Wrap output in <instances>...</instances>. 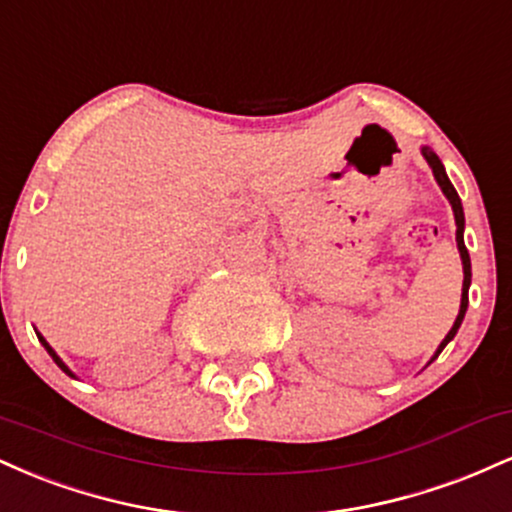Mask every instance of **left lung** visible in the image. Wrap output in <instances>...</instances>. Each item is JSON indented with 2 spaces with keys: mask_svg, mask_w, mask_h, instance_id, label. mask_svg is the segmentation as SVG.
<instances>
[{
  "mask_svg": "<svg viewBox=\"0 0 512 512\" xmlns=\"http://www.w3.org/2000/svg\"><path fill=\"white\" fill-rule=\"evenodd\" d=\"M424 158L428 161V166L433 168V175H436L440 190L445 192V197H448L450 204H452V211H455V223H457V236H455V238H457V248H460L462 269H464L460 313H457V320H455V325H452V330L448 332V337H445L443 342H440L436 356H433V358H438L440 351L445 349V344H448L450 339L457 334V330H460V325H462V320H464V313H467V305H469V284H472V262H469V252H467V248H464V238H462V231H464V211H462L460 197H457V190H455V187H452V182L448 180V175H445V168H443V163H440V158H438L436 154H433V151L428 149V146H424Z\"/></svg>",
  "mask_w": 512,
  "mask_h": 512,
  "instance_id": "1",
  "label": "left lung"
}]
</instances>
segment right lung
<instances>
[{
    "mask_svg": "<svg viewBox=\"0 0 512 512\" xmlns=\"http://www.w3.org/2000/svg\"><path fill=\"white\" fill-rule=\"evenodd\" d=\"M38 339H40V342H43V346H45V349H48V354L52 356V361H55V363H57V366H60V368L64 370V373H67V375H72V370H69L67 366H64V363H62V358H60V356H57V354H55V351H52V346H50L48 342H45V339H43V337H40V334H38Z\"/></svg>",
    "mask_w": 512,
    "mask_h": 512,
    "instance_id": "1",
    "label": "right lung"
}]
</instances>
